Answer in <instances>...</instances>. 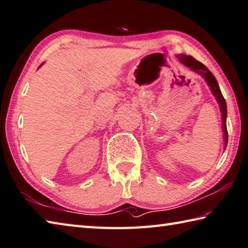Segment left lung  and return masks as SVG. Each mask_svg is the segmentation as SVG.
Instances as JSON below:
<instances>
[{
    "mask_svg": "<svg viewBox=\"0 0 248 248\" xmlns=\"http://www.w3.org/2000/svg\"><path fill=\"white\" fill-rule=\"evenodd\" d=\"M179 60L185 64L186 66L190 67L192 71H196L198 73L204 77L207 85L210 86V88L213 92V94L215 95V98L217 100L218 103L220 105V109H221V115H222V127H224V132H225V148L227 146L228 143V131H227V104H226V100L222 95L219 86H218V82L215 78V76L212 74V72L207 69V67L203 64V63L197 61L195 58H192L191 56H185V55H181L178 56Z\"/></svg>",
    "mask_w": 248,
    "mask_h": 248,
    "instance_id": "1",
    "label": "left lung"
}]
</instances>
